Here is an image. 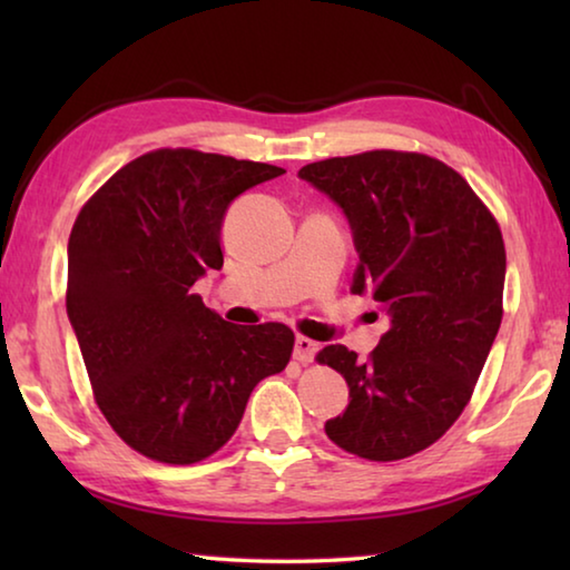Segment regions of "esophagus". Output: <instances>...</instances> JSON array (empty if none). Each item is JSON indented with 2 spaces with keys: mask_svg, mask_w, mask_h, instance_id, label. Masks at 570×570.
<instances>
[{
  "mask_svg": "<svg viewBox=\"0 0 570 570\" xmlns=\"http://www.w3.org/2000/svg\"><path fill=\"white\" fill-rule=\"evenodd\" d=\"M316 352H320V344L308 340V336H296V342H294V360L296 362L308 364L314 360Z\"/></svg>",
  "mask_w": 570,
  "mask_h": 570,
  "instance_id": "obj_1",
  "label": "esophagus"
}]
</instances>
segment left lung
Segmentation results:
<instances>
[{"label": "left lung", "instance_id": "8db88e82", "mask_svg": "<svg viewBox=\"0 0 570 570\" xmlns=\"http://www.w3.org/2000/svg\"><path fill=\"white\" fill-rule=\"evenodd\" d=\"M298 176L342 206L360 254L352 292L392 322L366 360L344 344L316 354L352 397L326 435L374 462L417 455L468 407L503 322L498 220L458 170L424 153L366 150Z\"/></svg>", "mask_w": 570, "mask_h": 570}]
</instances>
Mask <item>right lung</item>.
<instances>
[{"label": "right lung", "instance_id": "1", "mask_svg": "<svg viewBox=\"0 0 570 570\" xmlns=\"http://www.w3.org/2000/svg\"><path fill=\"white\" fill-rule=\"evenodd\" d=\"M286 173L193 148L130 160L92 193L67 244V316L92 397L125 445L193 465L234 435L258 382L292 360L294 332L220 320L193 286L224 266L230 200Z\"/></svg>", "mask_w": 570, "mask_h": 570}]
</instances>
